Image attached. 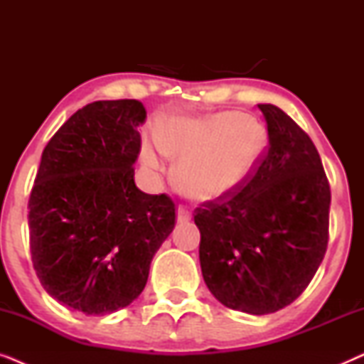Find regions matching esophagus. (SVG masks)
<instances>
[{
    "label": "esophagus",
    "mask_w": 364,
    "mask_h": 364,
    "mask_svg": "<svg viewBox=\"0 0 364 364\" xmlns=\"http://www.w3.org/2000/svg\"><path fill=\"white\" fill-rule=\"evenodd\" d=\"M188 220H191V212H188L183 205H181L177 208V222L178 223H186Z\"/></svg>",
    "instance_id": "1"
}]
</instances>
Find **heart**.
<instances>
[{"label":"heart","mask_w":364,"mask_h":364,"mask_svg":"<svg viewBox=\"0 0 364 364\" xmlns=\"http://www.w3.org/2000/svg\"><path fill=\"white\" fill-rule=\"evenodd\" d=\"M265 144V127L240 112L176 116L159 126L156 139L142 144L141 159L152 172L162 167V154L178 159L173 171L177 187L188 197L210 200L245 181Z\"/></svg>","instance_id":"b5f03b06"}]
</instances>
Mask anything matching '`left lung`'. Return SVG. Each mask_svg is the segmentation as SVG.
<instances>
[{"label": "left lung", "mask_w": 364, "mask_h": 364, "mask_svg": "<svg viewBox=\"0 0 364 364\" xmlns=\"http://www.w3.org/2000/svg\"><path fill=\"white\" fill-rule=\"evenodd\" d=\"M268 146L258 166L196 208L203 282L222 305L268 315L290 305L325 257L331 192L308 134L273 104H258Z\"/></svg>", "instance_id": "8db88e82"}]
</instances>
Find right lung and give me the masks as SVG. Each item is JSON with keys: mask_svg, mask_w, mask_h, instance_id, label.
Here are the masks:
<instances>
[{"mask_svg": "<svg viewBox=\"0 0 364 364\" xmlns=\"http://www.w3.org/2000/svg\"><path fill=\"white\" fill-rule=\"evenodd\" d=\"M136 99L96 101L74 112L44 147L28 202L29 248L44 290L86 315L136 300L156 252L176 227V203L134 182Z\"/></svg>", "mask_w": 364, "mask_h": 364, "instance_id": "add662e5", "label": "right lung"}]
</instances>
